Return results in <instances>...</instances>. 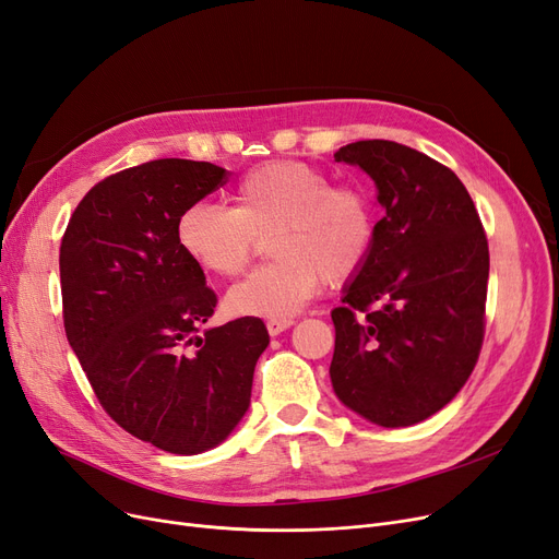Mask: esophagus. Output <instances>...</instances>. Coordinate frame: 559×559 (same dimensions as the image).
<instances>
[{"mask_svg":"<svg viewBox=\"0 0 559 559\" xmlns=\"http://www.w3.org/2000/svg\"><path fill=\"white\" fill-rule=\"evenodd\" d=\"M294 325V321L292 319H271L265 323V328H267V332H271V337H277L280 332H284V330H288Z\"/></svg>","mask_w":559,"mask_h":559,"instance_id":"34e87169","label":"esophagus"}]
</instances>
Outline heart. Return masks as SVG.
I'll return each instance as SVG.
<instances>
[{
  "label": "heart",
  "mask_w": 559,
  "mask_h": 559,
  "mask_svg": "<svg viewBox=\"0 0 559 559\" xmlns=\"http://www.w3.org/2000/svg\"><path fill=\"white\" fill-rule=\"evenodd\" d=\"M234 206L197 202L176 219V242L202 271L242 273L267 238L275 259L231 286L227 309L236 317H294L328 280L362 273L378 236L376 206L360 186L332 183L321 167L271 160L240 176Z\"/></svg>",
  "instance_id": "1"
}]
</instances>
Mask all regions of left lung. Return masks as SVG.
Instances as JSON below:
<instances>
[{"label": "left lung", "mask_w": 559, "mask_h": 559, "mask_svg": "<svg viewBox=\"0 0 559 559\" xmlns=\"http://www.w3.org/2000/svg\"><path fill=\"white\" fill-rule=\"evenodd\" d=\"M334 160L378 188L369 263L332 309V388L378 427H411L448 406L484 342L488 240L459 176L411 146L362 140Z\"/></svg>", "instance_id": "obj_1"}]
</instances>
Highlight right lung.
I'll return each instance as SVG.
<instances>
[{
    "mask_svg": "<svg viewBox=\"0 0 559 559\" xmlns=\"http://www.w3.org/2000/svg\"><path fill=\"white\" fill-rule=\"evenodd\" d=\"M211 163L163 158L84 194L61 238L63 328L100 406L169 454H202L250 406L261 319L204 328L217 296L176 242V219L225 186Z\"/></svg>",
    "mask_w": 559,
    "mask_h": 559,
    "instance_id": "1",
    "label": "right lung"
}]
</instances>
